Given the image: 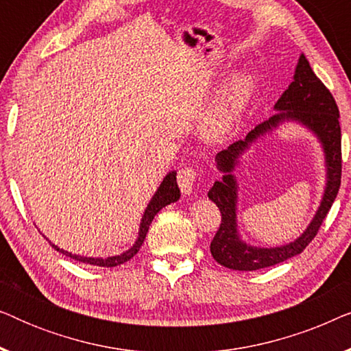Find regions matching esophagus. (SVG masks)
<instances>
[{
	"label": "esophagus",
	"mask_w": 351,
	"mask_h": 351,
	"mask_svg": "<svg viewBox=\"0 0 351 351\" xmlns=\"http://www.w3.org/2000/svg\"><path fill=\"white\" fill-rule=\"evenodd\" d=\"M196 182V171L191 167H182L177 172V184H179L182 193L191 195L193 193V186Z\"/></svg>",
	"instance_id": "obj_1"
}]
</instances>
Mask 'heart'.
Wrapping results in <instances>:
<instances>
[{
  "mask_svg": "<svg viewBox=\"0 0 351 351\" xmlns=\"http://www.w3.org/2000/svg\"><path fill=\"white\" fill-rule=\"evenodd\" d=\"M257 84L256 71H243L230 81L222 95L206 110L199 121V134L206 142L215 143L227 137L251 102Z\"/></svg>",
  "mask_w": 351,
  "mask_h": 351,
  "instance_id": "b5f03b06",
  "label": "heart"
}]
</instances>
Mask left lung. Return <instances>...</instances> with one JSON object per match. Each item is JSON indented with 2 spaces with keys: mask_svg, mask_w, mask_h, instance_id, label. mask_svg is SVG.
Instances as JSON below:
<instances>
[{
  "mask_svg": "<svg viewBox=\"0 0 351 351\" xmlns=\"http://www.w3.org/2000/svg\"><path fill=\"white\" fill-rule=\"evenodd\" d=\"M275 110L276 113L271 114L267 121L257 124L246 138L233 142L227 150H222L215 156L217 169L223 176L222 180L214 182L208 196L220 209L222 223L210 241V254L215 262L232 270H261V268L276 265L300 254L316 237L340 189V176H342V148H340L342 137L340 136L342 134H340L339 124V108L332 94L315 75L304 54H300L297 62L294 81L278 99ZM289 121L299 122L313 132L324 147L326 166L324 198L314 220L294 242L276 248L251 247L242 241L237 232V182L232 171L242 153L248 149L257 138L274 130L282 122Z\"/></svg>",
  "mask_w": 351,
  "mask_h": 351,
  "instance_id": "1",
  "label": "left lung"
}]
</instances>
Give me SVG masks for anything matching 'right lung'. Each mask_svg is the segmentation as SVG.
Here are the masks:
<instances>
[{
  "mask_svg": "<svg viewBox=\"0 0 351 351\" xmlns=\"http://www.w3.org/2000/svg\"><path fill=\"white\" fill-rule=\"evenodd\" d=\"M176 176H177V172L171 171L169 174H167L165 179H162L161 185L158 186V190L155 191V195H153V198L150 199V203H148V206H147L145 213H143V215H142L141 227H138V237L136 239V243H134L132 246L128 249V251L119 254V256H113V257H84V256H76V254H71L69 251H64V249L57 247L56 244H52L49 241L51 246L54 247L56 251L64 254V256L70 257V258H75L76 262L88 263V265L112 268V267L121 265V263H126L129 258H132L138 252V249H141L143 239H145V237H147V232H148V228H150V223H152V220L155 219V215L160 213V210L165 208V206L171 204V203H176V201L180 198V190H179V185H177Z\"/></svg>",
  "mask_w": 351,
  "mask_h": 351,
  "instance_id": "1",
  "label": "right lung"
}]
</instances>
